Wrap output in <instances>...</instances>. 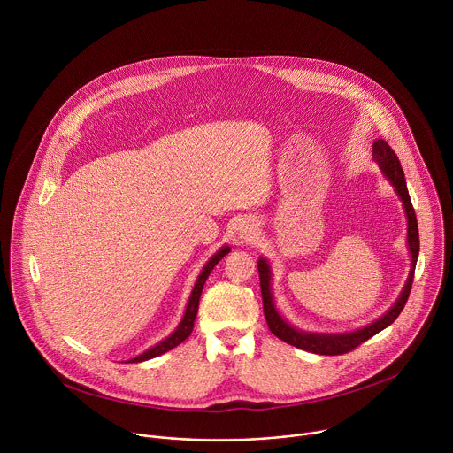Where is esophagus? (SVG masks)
I'll list each match as a JSON object with an SVG mask.
<instances>
[{
    "mask_svg": "<svg viewBox=\"0 0 453 453\" xmlns=\"http://www.w3.org/2000/svg\"><path fill=\"white\" fill-rule=\"evenodd\" d=\"M238 234H240V240H242V242H249V240L252 238V234H254V229H252L250 226H242Z\"/></svg>",
    "mask_w": 453,
    "mask_h": 453,
    "instance_id": "obj_1",
    "label": "esophagus"
}]
</instances>
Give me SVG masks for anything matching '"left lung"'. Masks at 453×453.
I'll return each mask as SVG.
<instances>
[{
  "mask_svg": "<svg viewBox=\"0 0 453 453\" xmlns=\"http://www.w3.org/2000/svg\"><path fill=\"white\" fill-rule=\"evenodd\" d=\"M372 156H374L376 163L380 165V168L383 170V173L389 177V180L396 188L400 199L403 201L405 213H407V220H409L407 240H409V249H411V254H412V267H411L407 285H405L400 299L395 303V306L389 311H387L381 319L372 322L371 326H365L362 330H357L353 334H344V335L304 334V332H297L290 325H287V322L276 311L274 303H273V294H271V271H269L267 262L260 260V262H257V271H260V288H262V299H264V313H265V319H267L269 330L278 339H281L283 342H287L290 346H296L299 349L317 353V355H344V353H349L355 348H358L362 342H365L367 339H371L372 335H376L383 328L393 325V322L398 319V315L402 313V310L405 308V303H407L411 288H412L418 252H419L418 220H416V213H414L409 189H407V184H405V173H403V168H402V163H400L396 152L389 145H387L383 140H378L372 145Z\"/></svg>",
  "mask_w": 453,
  "mask_h": 453,
  "instance_id": "1",
  "label": "left lung"
}]
</instances>
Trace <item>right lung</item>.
<instances>
[{
    "label": "right lung",
    "instance_id": "1",
    "mask_svg": "<svg viewBox=\"0 0 453 453\" xmlns=\"http://www.w3.org/2000/svg\"><path fill=\"white\" fill-rule=\"evenodd\" d=\"M227 252H229V247L220 249V250L211 257V260L206 264V267L203 269V273H201V276H199V280H197L196 287H193V292H191V296H189V301H188V306H186V311H184V317H182V320H180L179 328H177V330H175L168 339H165V341H163V342H159L157 346L150 348V349H149V351H145L143 355H140V357L133 358L131 362H143V360H149V358L159 357V355H163V353H166V351L173 349L175 346H179L182 341H186V339L191 335L193 322H196V317H197L199 299H201V294H203L204 283H206V280H208L210 273L213 271V267L222 260V257H224Z\"/></svg>",
    "mask_w": 453,
    "mask_h": 453
}]
</instances>
